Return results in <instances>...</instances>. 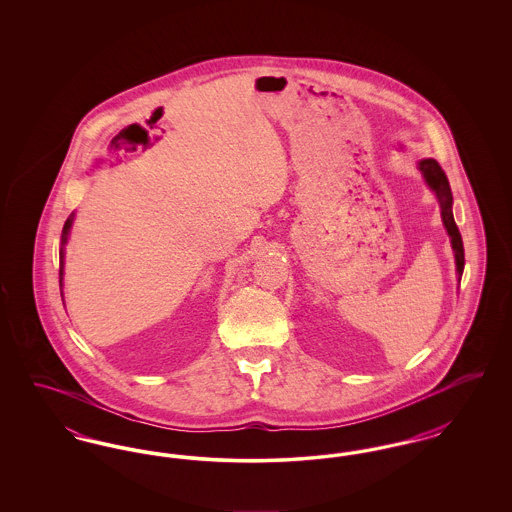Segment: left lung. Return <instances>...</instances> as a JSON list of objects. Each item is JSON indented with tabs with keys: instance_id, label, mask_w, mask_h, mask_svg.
<instances>
[{
	"instance_id": "obj_1",
	"label": "left lung",
	"mask_w": 512,
	"mask_h": 512,
	"mask_svg": "<svg viewBox=\"0 0 512 512\" xmlns=\"http://www.w3.org/2000/svg\"><path fill=\"white\" fill-rule=\"evenodd\" d=\"M418 169L422 172L426 184L432 188V192L438 197L441 220H443V226H445V230H447V234L451 238L457 274H459V282H461L464 270L463 238H461V232H459V228L455 224V217H453V194H451L449 180H447L445 172L439 167L436 159H422L418 163Z\"/></svg>"
}]
</instances>
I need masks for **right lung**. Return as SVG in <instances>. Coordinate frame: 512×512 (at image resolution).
I'll return each mask as SVG.
<instances>
[{"mask_svg":"<svg viewBox=\"0 0 512 512\" xmlns=\"http://www.w3.org/2000/svg\"><path fill=\"white\" fill-rule=\"evenodd\" d=\"M74 215H71L65 226H63V236H61V249H59V284L63 288V268H65V244H67V238H69V232H71V226H73ZM63 297V293H61Z\"/></svg>","mask_w":512,"mask_h":512,"instance_id":"right-lung-1","label":"right lung"}]
</instances>
